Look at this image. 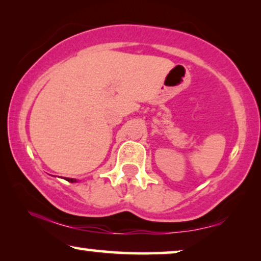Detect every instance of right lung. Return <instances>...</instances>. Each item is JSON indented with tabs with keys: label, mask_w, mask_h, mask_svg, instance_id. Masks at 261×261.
<instances>
[{
	"label": "right lung",
	"mask_w": 261,
	"mask_h": 261,
	"mask_svg": "<svg viewBox=\"0 0 261 261\" xmlns=\"http://www.w3.org/2000/svg\"><path fill=\"white\" fill-rule=\"evenodd\" d=\"M65 179L67 180V181H70V183H76V179H74V178H65Z\"/></svg>",
	"instance_id": "right-lung-1"
}]
</instances>
